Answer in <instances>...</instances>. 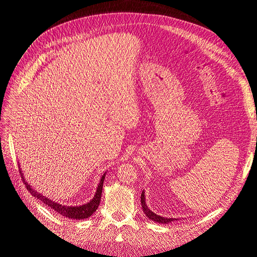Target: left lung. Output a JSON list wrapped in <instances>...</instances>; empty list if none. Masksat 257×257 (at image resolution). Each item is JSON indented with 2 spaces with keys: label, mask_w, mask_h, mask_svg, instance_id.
I'll list each match as a JSON object with an SVG mask.
<instances>
[{
  "label": "left lung",
  "mask_w": 257,
  "mask_h": 257,
  "mask_svg": "<svg viewBox=\"0 0 257 257\" xmlns=\"http://www.w3.org/2000/svg\"><path fill=\"white\" fill-rule=\"evenodd\" d=\"M142 206H143V209H144V212L146 213V215L149 217L150 220L154 221V222H158V223H162V224H167V223H172L173 221H177L178 219H167V217H163L161 215H158L155 214L154 212H152L151 210L148 208L147 204H146V198H145V192L143 191L142 193Z\"/></svg>",
  "instance_id": "left-lung-1"
}]
</instances>
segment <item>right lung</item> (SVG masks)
Instances as JSON below:
<instances>
[{
    "mask_svg": "<svg viewBox=\"0 0 257 257\" xmlns=\"http://www.w3.org/2000/svg\"><path fill=\"white\" fill-rule=\"evenodd\" d=\"M19 172L21 174V178H22L23 183H25L27 190L31 194H32V196H34L37 199L42 200L44 204L48 205V207L52 208L54 211H57L61 215H63L65 217H69V219H74V220L87 219V217L91 216L93 213H94L96 211V209L98 208L100 197H102L103 183H104V179H105L106 173L102 176V178H100V181H99V184L97 186V190L95 192V195H94V197L92 198V200H90L89 203H87L85 205H82V206H79V207H68V206H63V205H60L58 203H54V201L50 200L47 197L43 196L42 194H40L38 192H36L35 190H33L32 188H31V185H29L28 182H26L25 178H23V176H22L20 167H19Z\"/></svg>",
    "mask_w": 257,
    "mask_h": 257,
    "instance_id": "add662e5",
    "label": "right lung"
}]
</instances>
